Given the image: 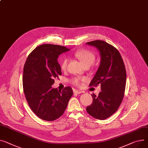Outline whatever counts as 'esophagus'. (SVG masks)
Returning a JSON list of instances; mask_svg holds the SVG:
<instances>
[{
  "instance_id": "obj_1",
  "label": "esophagus",
  "mask_w": 148,
  "mask_h": 148,
  "mask_svg": "<svg viewBox=\"0 0 148 148\" xmlns=\"http://www.w3.org/2000/svg\"><path fill=\"white\" fill-rule=\"evenodd\" d=\"M74 93H75V94H80V93H83V92H82V91H81V90H74Z\"/></svg>"
}]
</instances>
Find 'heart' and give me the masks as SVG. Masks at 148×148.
Instances as JSON below:
<instances>
[{"label":"heart","instance_id":"1","mask_svg":"<svg viewBox=\"0 0 148 148\" xmlns=\"http://www.w3.org/2000/svg\"><path fill=\"white\" fill-rule=\"evenodd\" d=\"M74 56L79 60L83 65L86 66H90L95 60V55L91 51L87 49H81L74 53ZM68 65V60L66 58H64L62 60L60 66L62 70H66ZM85 77H75L72 80V83L77 86H80L83 82L86 81Z\"/></svg>","mask_w":148,"mask_h":148}]
</instances>
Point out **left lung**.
Masks as SVG:
<instances>
[{
  "label": "left lung",
  "instance_id": "1",
  "mask_svg": "<svg viewBox=\"0 0 148 148\" xmlns=\"http://www.w3.org/2000/svg\"><path fill=\"white\" fill-rule=\"evenodd\" d=\"M100 53L99 68L90 86L100 84L99 95H92L93 102L86 108L88 114L98 120H105L114 114L122 102L126 84V71L122 57L113 46L102 40L87 42Z\"/></svg>",
  "mask_w": 148,
  "mask_h": 148
}]
</instances>
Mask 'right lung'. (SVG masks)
I'll return each mask as SVG.
<instances>
[{"label":"right lung","mask_w":148,"mask_h":148,"mask_svg":"<svg viewBox=\"0 0 148 148\" xmlns=\"http://www.w3.org/2000/svg\"><path fill=\"white\" fill-rule=\"evenodd\" d=\"M62 46L45 44L29 54L24 66L23 89L29 106L45 121H54L62 115L72 97L71 87L62 91L52 88L54 78L61 75L59 55L70 51Z\"/></svg>","instance_id":"1"}]
</instances>
